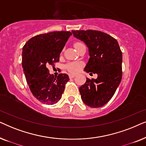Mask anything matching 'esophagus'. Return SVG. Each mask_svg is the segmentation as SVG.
Returning a JSON list of instances; mask_svg holds the SVG:
<instances>
[{"label": "esophagus", "mask_w": 146, "mask_h": 146, "mask_svg": "<svg viewBox=\"0 0 146 146\" xmlns=\"http://www.w3.org/2000/svg\"><path fill=\"white\" fill-rule=\"evenodd\" d=\"M75 76H76L75 74H69L70 78H74Z\"/></svg>", "instance_id": "1"}]
</instances>
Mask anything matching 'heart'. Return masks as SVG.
Returning <instances> with one entry per match:
<instances>
[{"label": "heart", "mask_w": 146, "mask_h": 146, "mask_svg": "<svg viewBox=\"0 0 146 146\" xmlns=\"http://www.w3.org/2000/svg\"><path fill=\"white\" fill-rule=\"evenodd\" d=\"M82 45H84V44L81 42H76L74 44V47L77 50L78 48ZM82 63L80 62H70L67 64L66 66V69L70 72L77 73L82 68Z\"/></svg>", "instance_id": "b5f03b06"}]
</instances>
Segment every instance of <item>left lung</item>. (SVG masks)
<instances>
[{"mask_svg":"<svg viewBox=\"0 0 146 146\" xmlns=\"http://www.w3.org/2000/svg\"><path fill=\"white\" fill-rule=\"evenodd\" d=\"M74 36L84 42L88 48L86 72L97 74L96 79H86L80 87L81 98L86 105L100 108L114 94L122 77V53L118 42L106 33L98 31H72Z\"/></svg>","mask_w":146,"mask_h":146,"instance_id":"obj_1","label":"left lung"}]
</instances>
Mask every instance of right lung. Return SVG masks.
Segmentation results:
<instances>
[{
    "label": "right lung",
    "instance_id": "right-lung-1",
    "mask_svg": "<svg viewBox=\"0 0 146 146\" xmlns=\"http://www.w3.org/2000/svg\"><path fill=\"white\" fill-rule=\"evenodd\" d=\"M70 32H52L35 36L23 48L22 64L32 94L40 102L52 105L60 100L69 80L66 74L57 77L49 73L47 66L59 61Z\"/></svg>",
    "mask_w": 146,
    "mask_h": 146
}]
</instances>
